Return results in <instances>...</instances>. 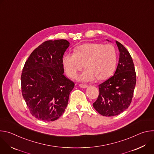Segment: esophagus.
<instances>
[{
  "instance_id": "34e87169",
  "label": "esophagus",
  "mask_w": 154,
  "mask_h": 154,
  "mask_svg": "<svg viewBox=\"0 0 154 154\" xmlns=\"http://www.w3.org/2000/svg\"><path fill=\"white\" fill-rule=\"evenodd\" d=\"M79 86L82 88H86L88 86V85L86 84H79Z\"/></svg>"
}]
</instances>
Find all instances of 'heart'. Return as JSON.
Masks as SVG:
<instances>
[{
	"mask_svg": "<svg viewBox=\"0 0 154 154\" xmlns=\"http://www.w3.org/2000/svg\"><path fill=\"white\" fill-rule=\"evenodd\" d=\"M117 60V52L113 45L88 43L78 46L75 53L64 54L62 62L66 72L72 79H75L85 66L86 69L79 80L91 82L97 77L105 80L110 77L116 69Z\"/></svg>",
	"mask_w": 154,
	"mask_h": 154,
	"instance_id": "b5f03b06",
	"label": "heart"
}]
</instances>
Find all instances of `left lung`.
Wrapping results in <instances>:
<instances>
[{
	"label": "left lung",
	"instance_id": "1",
	"mask_svg": "<svg viewBox=\"0 0 154 154\" xmlns=\"http://www.w3.org/2000/svg\"><path fill=\"white\" fill-rule=\"evenodd\" d=\"M119 59L115 74L99 85V94L93 107L101 115H119L130 106L136 85V72L128 51L116 41Z\"/></svg>",
	"mask_w": 154,
	"mask_h": 154
}]
</instances>
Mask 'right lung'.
<instances>
[{
  "label": "right lung",
  "instance_id": "obj_1",
  "mask_svg": "<svg viewBox=\"0 0 154 154\" xmlns=\"http://www.w3.org/2000/svg\"><path fill=\"white\" fill-rule=\"evenodd\" d=\"M69 46L66 39L42 42L26 61L21 90L30 113L43 121H54L64 113L74 83L64 75L63 56Z\"/></svg>",
  "mask_w": 154,
  "mask_h": 154
}]
</instances>
